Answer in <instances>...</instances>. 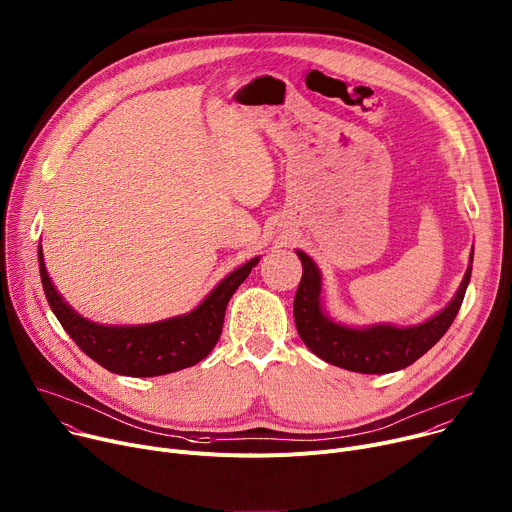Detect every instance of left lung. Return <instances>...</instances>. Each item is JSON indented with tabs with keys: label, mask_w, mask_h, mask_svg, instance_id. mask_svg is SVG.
<instances>
[{
	"label": "left lung",
	"mask_w": 512,
	"mask_h": 512,
	"mask_svg": "<svg viewBox=\"0 0 512 512\" xmlns=\"http://www.w3.org/2000/svg\"><path fill=\"white\" fill-rule=\"evenodd\" d=\"M297 256L303 264V274L295 293L293 316L301 340L313 355H318L330 365L373 375L406 369L443 338L463 303L471 277V262H474V250H471L461 287L457 289L453 301L441 313H437L435 318L412 328L371 326L359 330L334 324L326 316L320 303V270L307 254L297 252Z\"/></svg>",
	"instance_id": "obj_1"
}]
</instances>
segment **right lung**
I'll list each match as a JSON object with an SVG mask.
<instances>
[{
    "instance_id": "right-lung-1",
    "label": "right lung",
    "mask_w": 512,
    "mask_h": 512,
    "mask_svg": "<svg viewBox=\"0 0 512 512\" xmlns=\"http://www.w3.org/2000/svg\"><path fill=\"white\" fill-rule=\"evenodd\" d=\"M260 258L225 277L211 295L186 316L147 326H100L75 313L55 291L38 246V266L47 301L69 338L104 369L127 377H157L203 361L217 344L225 309Z\"/></svg>"
}]
</instances>
